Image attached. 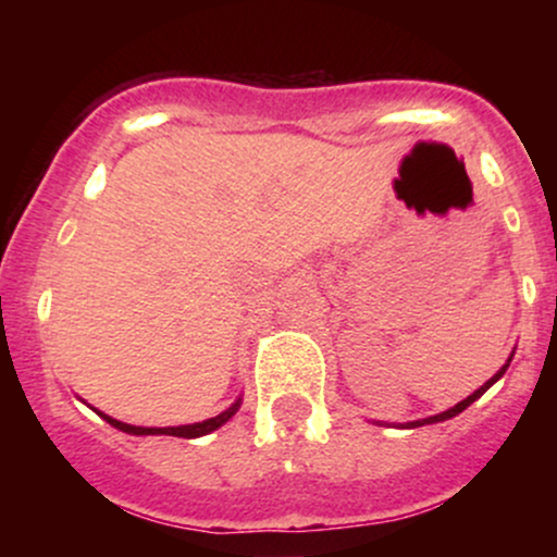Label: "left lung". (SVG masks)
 I'll return each instance as SVG.
<instances>
[{
  "instance_id": "left-lung-1",
  "label": "left lung",
  "mask_w": 557,
  "mask_h": 557,
  "mask_svg": "<svg viewBox=\"0 0 557 557\" xmlns=\"http://www.w3.org/2000/svg\"><path fill=\"white\" fill-rule=\"evenodd\" d=\"M513 354H516V350H513ZM513 354H510V356H508V361H505V363H503V367H500V369H497V374H495V376H490V380H487V382H484V385H482V387H479V389H474V393H471V395H469V398H463L461 403H456V406H453V408H447V411H443V413H434V417H426V419H417V421H406V424H387V426H398V430H417V426H424V424H437V421H447V419L458 417V413H461V411H466V408H469V406H471V403H474V400H479V398H482V395H484V393H487V389H490L492 385H495V382H497V380H500V376L505 374V369H508V367H510V361H513ZM376 424H380V421H376ZM380 426H385V424H380Z\"/></svg>"
}]
</instances>
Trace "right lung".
<instances>
[{
    "label": "right lung",
    "mask_w": 557,
    "mask_h": 557,
    "mask_svg": "<svg viewBox=\"0 0 557 557\" xmlns=\"http://www.w3.org/2000/svg\"><path fill=\"white\" fill-rule=\"evenodd\" d=\"M243 398H238L233 403V406L225 408L222 413H216L212 419H203V421H196V424H181V426H136V424H125V421H117L112 417H107V413H101L99 408H94L96 413H99L101 419L107 421V424H112L114 430L125 432V434H136V437H146V434H170V437H185V440H196V437H203V434H212L214 430H220L222 424H227L230 419L238 413Z\"/></svg>",
    "instance_id": "add662e5"
}]
</instances>
